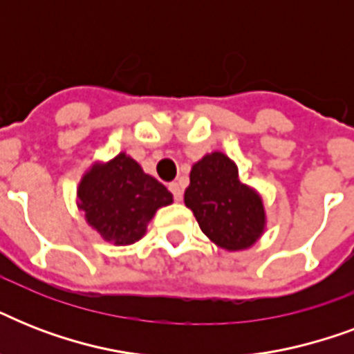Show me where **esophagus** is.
<instances>
[{
	"mask_svg": "<svg viewBox=\"0 0 354 354\" xmlns=\"http://www.w3.org/2000/svg\"><path fill=\"white\" fill-rule=\"evenodd\" d=\"M169 189H171V193L174 194V200H178V202H180V200L183 198V187L180 185V183L178 182L169 183Z\"/></svg>",
	"mask_w": 354,
	"mask_h": 354,
	"instance_id": "esophagus-1",
	"label": "esophagus"
}]
</instances>
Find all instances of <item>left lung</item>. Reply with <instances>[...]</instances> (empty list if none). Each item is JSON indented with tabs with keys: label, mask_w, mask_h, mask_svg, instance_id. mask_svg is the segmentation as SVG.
<instances>
[{
	"label": "left lung",
	"mask_w": 354,
	"mask_h": 354,
	"mask_svg": "<svg viewBox=\"0 0 354 354\" xmlns=\"http://www.w3.org/2000/svg\"><path fill=\"white\" fill-rule=\"evenodd\" d=\"M183 200L200 230L227 252L246 250L264 232L263 200L241 182L236 165L222 152L194 163Z\"/></svg>",
	"instance_id": "1"
}]
</instances>
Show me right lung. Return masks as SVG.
I'll return each instance as SVG.
<instances>
[{
  "instance_id": "add662e5",
  "label": "right lung",
  "mask_w": 354,
  "mask_h": 354,
  "mask_svg": "<svg viewBox=\"0 0 354 354\" xmlns=\"http://www.w3.org/2000/svg\"><path fill=\"white\" fill-rule=\"evenodd\" d=\"M169 204L172 194L165 185L124 152L91 167L79 185V207L88 224L119 246L139 241L156 211Z\"/></svg>"
}]
</instances>
